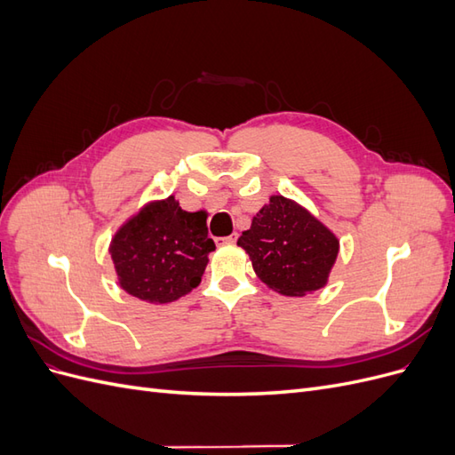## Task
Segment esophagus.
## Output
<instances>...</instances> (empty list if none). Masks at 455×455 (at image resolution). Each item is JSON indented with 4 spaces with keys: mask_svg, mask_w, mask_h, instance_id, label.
<instances>
[{
    "mask_svg": "<svg viewBox=\"0 0 455 455\" xmlns=\"http://www.w3.org/2000/svg\"><path fill=\"white\" fill-rule=\"evenodd\" d=\"M237 241V233H231L229 237H222V239H216V244H231Z\"/></svg>",
    "mask_w": 455,
    "mask_h": 455,
    "instance_id": "esophagus-1",
    "label": "esophagus"
}]
</instances>
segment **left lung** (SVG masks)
Listing matches in <instances>:
<instances>
[{"label": "left lung", "mask_w": 455, "mask_h": 455, "mask_svg": "<svg viewBox=\"0 0 455 455\" xmlns=\"http://www.w3.org/2000/svg\"><path fill=\"white\" fill-rule=\"evenodd\" d=\"M237 244L258 279L283 296H306L326 286L339 252L336 233L283 196L269 197Z\"/></svg>", "instance_id": "obj_1"}]
</instances>
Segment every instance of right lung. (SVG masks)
Here are the masks:
<instances>
[{
  "mask_svg": "<svg viewBox=\"0 0 455 455\" xmlns=\"http://www.w3.org/2000/svg\"><path fill=\"white\" fill-rule=\"evenodd\" d=\"M214 249L206 211L188 212L169 196L148 201L119 226L109 256L123 291L163 306L199 286Z\"/></svg>",
  "mask_w": 455,
  "mask_h": 455,
  "instance_id": "right-lung-1",
  "label": "right lung"
}]
</instances>
